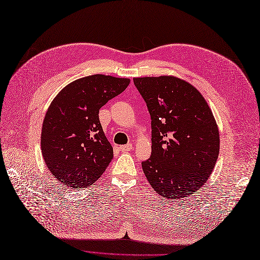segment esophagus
I'll use <instances>...</instances> for the list:
<instances>
[{
    "mask_svg": "<svg viewBox=\"0 0 260 260\" xmlns=\"http://www.w3.org/2000/svg\"><path fill=\"white\" fill-rule=\"evenodd\" d=\"M132 148H133L132 144H127V145L120 146V147H119V149H120V151H121V152H128V151H130V150L132 149Z\"/></svg>",
    "mask_w": 260,
    "mask_h": 260,
    "instance_id": "1",
    "label": "esophagus"
}]
</instances>
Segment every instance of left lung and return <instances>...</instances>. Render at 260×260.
Instances as JSON below:
<instances>
[{"label": "left lung", "mask_w": 260, "mask_h": 260, "mask_svg": "<svg viewBox=\"0 0 260 260\" xmlns=\"http://www.w3.org/2000/svg\"><path fill=\"white\" fill-rule=\"evenodd\" d=\"M151 116V156L142 162L152 188L182 199L201 188L219 155V131L204 97L174 76L133 78Z\"/></svg>", "instance_id": "obj_1"}]
</instances>
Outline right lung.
Returning a JSON list of instances; mask_svg holds the SVG:
<instances>
[{"label":"right lung","instance_id":"obj_1","mask_svg":"<svg viewBox=\"0 0 260 260\" xmlns=\"http://www.w3.org/2000/svg\"><path fill=\"white\" fill-rule=\"evenodd\" d=\"M128 78L96 75L68 84L54 98L41 132L44 162L59 182L85 188L96 182L113 158L104 133L100 110L127 89Z\"/></svg>","mask_w":260,"mask_h":260}]
</instances>
